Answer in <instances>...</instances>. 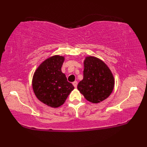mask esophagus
Returning <instances> with one entry per match:
<instances>
[{"instance_id": "34e87169", "label": "esophagus", "mask_w": 147, "mask_h": 147, "mask_svg": "<svg viewBox=\"0 0 147 147\" xmlns=\"http://www.w3.org/2000/svg\"><path fill=\"white\" fill-rule=\"evenodd\" d=\"M73 86L75 87V88H76L77 87V85H78V82H74L73 83Z\"/></svg>"}]
</instances>
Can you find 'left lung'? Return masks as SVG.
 Returning <instances> with one entry per match:
<instances>
[{
	"instance_id": "1",
	"label": "left lung",
	"mask_w": 147,
	"mask_h": 147,
	"mask_svg": "<svg viewBox=\"0 0 147 147\" xmlns=\"http://www.w3.org/2000/svg\"><path fill=\"white\" fill-rule=\"evenodd\" d=\"M83 79L78 89L87 100L99 103L111 94L114 86L113 75L104 62L95 57H86L84 61Z\"/></svg>"
}]
</instances>
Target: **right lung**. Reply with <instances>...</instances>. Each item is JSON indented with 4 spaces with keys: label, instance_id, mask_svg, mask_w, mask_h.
<instances>
[{
    "label": "right lung",
    "instance_id": "right-lung-1",
    "mask_svg": "<svg viewBox=\"0 0 147 147\" xmlns=\"http://www.w3.org/2000/svg\"><path fill=\"white\" fill-rule=\"evenodd\" d=\"M64 57L55 55L46 59L39 65L33 78L34 93L40 101L52 107H59L65 102L74 89L62 73Z\"/></svg>",
    "mask_w": 147,
    "mask_h": 147
}]
</instances>
